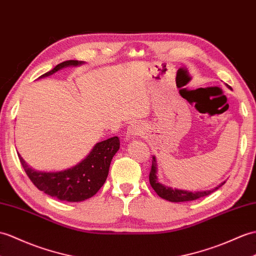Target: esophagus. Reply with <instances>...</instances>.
<instances>
[{
  "label": "esophagus",
  "mask_w": 256,
  "mask_h": 256,
  "mask_svg": "<svg viewBox=\"0 0 256 256\" xmlns=\"http://www.w3.org/2000/svg\"><path fill=\"white\" fill-rule=\"evenodd\" d=\"M145 133V128L142 126V124L140 122H134L132 124H130V126L128 128V134L130 136V138H138V136H142Z\"/></svg>",
  "instance_id": "obj_1"
}]
</instances>
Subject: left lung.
Wrapping results in <instances>:
<instances>
[{"mask_svg":"<svg viewBox=\"0 0 256 256\" xmlns=\"http://www.w3.org/2000/svg\"><path fill=\"white\" fill-rule=\"evenodd\" d=\"M150 182L152 188L155 190V192L160 196V198L164 200H167L169 202H174V203H179V202H188V200H194L200 198H204V196L210 195V193L215 192L220 186H222L224 182L219 184L218 186L215 188L210 190V191H200V192H188V191H183V190H176V188H171L168 186H164L162 184L158 182L157 178V162L155 156L152 157V170L150 172Z\"/></svg>","mask_w":256,"mask_h":256,"instance_id":"obj_1","label":"left lung"}]
</instances>
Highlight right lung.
Returning <instances> with one entry per match:
<instances>
[{
  "mask_svg": "<svg viewBox=\"0 0 256 256\" xmlns=\"http://www.w3.org/2000/svg\"><path fill=\"white\" fill-rule=\"evenodd\" d=\"M84 62L68 60L58 64L46 77L66 66H76ZM120 148V140L114 136L97 142L90 154L75 167L60 172H39L29 168L18 155L20 162L30 181L40 191L60 200L82 202L96 194L104 186L109 174L111 160Z\"/></svg>",
  "mask_w": 256,
  "mask_h": 256,
  "instance_id": "1",
  "label": "right lung"
}]
</instances>
